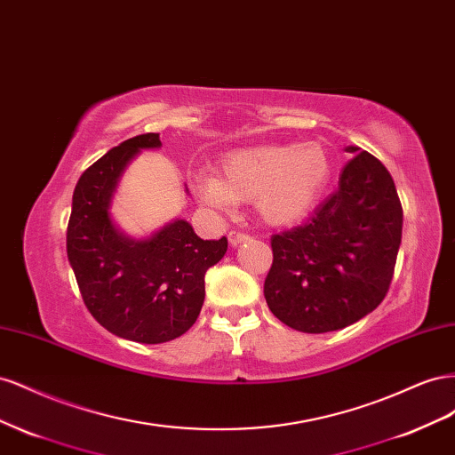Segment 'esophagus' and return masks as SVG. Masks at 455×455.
Here are the masks:
<instances>
[{"mask_svg":"<svg viewBox=\"0 0 455 455\" xmlns=\"http://www.w3.org/2000/svg\"><path fill=\"white\" fill-rule=\"evenodd\" d=\"M249 239L251 237L246 235V233H241V231H229V235H228V241H229L231 246H237V244L249 241Z\"/></svg>","mask_w":455,"mask_h":455,"instance_id":"esophagus-1","label":"esophagus"}]
</instances>
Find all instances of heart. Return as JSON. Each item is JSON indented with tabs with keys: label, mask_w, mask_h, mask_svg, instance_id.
Listing matches in <instances>:
<instances>
[{
	"label": "heart",
	"mask_w": 455,
	"mask_h": 455,
	"mask_svg": "<svg viewBox=\"0 0 455 455\" xmlns=\"http://www.w3.org/2000/svg\"><path fill=\"white\" fill-rule=\"evenodd\" d=\"M332 174V159L321 142L264 144L235 149L220 161V176L204 172L197 194L216 209L254 201L269 226H291L319 203Z\"/></svg>",
	"instance_id": "heart-1"
}]
</instances>
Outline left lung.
<instances>
[{
  "label": "left lung",
  "mask_w": 455,
  "mask_h": 455,
  "mask_svg": "<svg viewBox=\"0 0 455 455\" xmlns=\"http://www.w3.org/2000/svg\"><path fill=\"white\" fill-rule=\"evenodd\" d=\"M353 159L338 189L307 220L271 237L264 283L271 313L299 332L346 328L374 311L389 291L403 239V206L389 171L368 151Z\"/></svg>",
  "instance_id": "8db88e82"
}]
</instances>
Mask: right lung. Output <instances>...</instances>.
I'll list each match as a JSON object with an SVG mask.
<instances>
[{"label": "right lung", "instance_id": "add662e5", "mask_svg": "<svg viewBox=\"0 0 455 455\" xmlns=\"http://www.w3.org/2000/svg\"><path fill=\"white\" fill-rule=\"evenodd\" d=\"M156 148L157 132L139 134L92 163L74 189L66 233L87 309L112 334L139 343L171 341L194 326L204 301V273L228 251L226 237L203 241L182 218L144 239L117 228L109 209L121 176L142 149Z\"/></svg>", "mask_w": 455, "mask_h": 455}]
</instances>
